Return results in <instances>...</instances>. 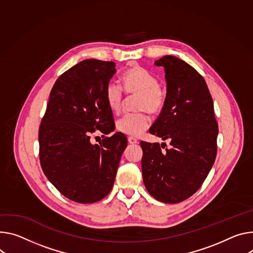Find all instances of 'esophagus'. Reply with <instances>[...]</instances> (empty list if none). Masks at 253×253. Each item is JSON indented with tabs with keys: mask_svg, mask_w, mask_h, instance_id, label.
<instances>
[{
	"mask_svg": "<svg viewBox=\"0 0 253 253\" xmlns=\"http://www.w3.org/2000/svg\"><path fill=\"white\" fill-rule=\"evenodd\" d=\"M128 142L130 144H136V143H138V140L134 138V137H128Z\"/></svg>",
	"mask_w": 253,
	"mask_h": 253,
	"instance_id": "obj_1",
	"label": "esophagus"
}]
</instances>
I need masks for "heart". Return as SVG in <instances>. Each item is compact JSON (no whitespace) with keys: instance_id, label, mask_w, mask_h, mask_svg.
I'll use <instances>...</instances> for the list:
<instances>
[{"instance_id":"b5f03b06","label":"heart","mask_w":253,"mask_h":253,"mask_svg":"<svg viewBox=\"0 0 253 253\" xmlns=\"http://www.w3.org/2000/svg\"><path fill=\"white\" fill-rule=\"evenodd\" d=\"M122 82L126 93L131 96H138L137 110L148 111L157 114L162 111L166 103V93L158 84L157 78L145 68L135 65L122 77ZM105 98L110 110L113 113H119L124 103L123 90L116 84H109L106 87ZM150 125V118L144 112L132 115H125L117 121V130L130 136L141 135Z\"/></svg>"}]
</instances>
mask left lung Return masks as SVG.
Segmentation results:
<instances>
[{
    "label": "left lung",
    "mask_w": 253,
    "mask_h": 253,
    "mask_svg": "<svg viewBox=\"0 0 253 253\" xmlns=\"http://www.w3.org/2000/svg\"><path fill=\"white\" fill-rule=\"evenodd\" d=\"M164 66L165 107L149 132L171 148L141 141L144 186L157 201L175 204L193 196L211 170L217 154L218 123L204 78L183 60L166 55L154 62Z\"/></svg>",
    "instance_id": "1"
}]
</instances>
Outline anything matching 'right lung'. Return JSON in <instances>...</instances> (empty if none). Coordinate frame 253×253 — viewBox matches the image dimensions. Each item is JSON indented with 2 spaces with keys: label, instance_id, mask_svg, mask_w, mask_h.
I'll return each mask as SVG.
<instances>
[{
  "label": "right lung",
  "instance_id": "add662e5",
  "mask_svg": "<svg viewBox=\"0 0 253 253\" xmlns=\"http://www.w3.org/2000/svg\"><path fill=\"white\" fill-rule=\"evenodd\" d=\"M113 61L85 59L63 73L49 95L39 127V158L43 172L67 199L90 204L112 190L127 146L123 133L90 143L97 129H115L105 91L116 74Z\"/></svg>",
  "mask_w": 253,
  "mask_h": 253
}]
</instances>
